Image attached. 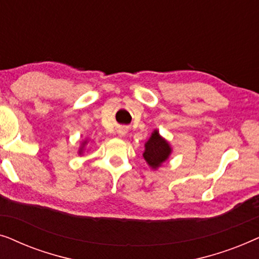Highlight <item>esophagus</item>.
<instances>
[{"mask_svg":"<svg viewBox=\"0 0 259 259\" xmlns=\"http://www.w3.org/2000/svg\"><path fill=\"white\" fill-rule=\"evenodd\" d=\"M118 133H119L120 137H123V136H125V134H126V131L123 130V128H121V130L118 131Z\"/></svg>","mask_w":259,"mask_h":259,"instance_id":"34e87169","label":"esophagus"}]
</instances>
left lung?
Masks as SVG:
<instances>
[{
  "mask_svg": "<svg viewBox=\"0 0 259 259\" xmlns=\"http://www.w3.org/2000/svg\"><path fill=\"white\" fill-rule=\"evenodd\" d=\"M172 154V147L164 137L160 136L158 130H154L151 133V137L145 143V151L143 157L147 165L152 169L157 171L165 161L168 160Z\"/></svg>",
  "mask_w": 259,
  "mask_h": 259,
  "instance_id": "obj_1",
  "label": "left lung"
}]
</instances>
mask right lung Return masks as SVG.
<instances>
[{"label": "right lung", "mask_w": 259, "mask_h": 259, "mask_svg": "<svg viewBox=\"0 0 259 259\" xmlns=\"http://www.w3.org/2000/svg\"><path fill=\"white\" fill-rule=\"evenodd\" d=\"M87 144H88V140H87V139H86V140H83L82 143H81L80 147H79V152H77V153H79V155H82V154H83L84 150H86V146H87Z\"/></svg>", "instance_id": "right-lung-1"}]
</instances>
